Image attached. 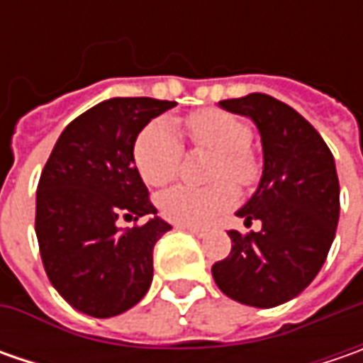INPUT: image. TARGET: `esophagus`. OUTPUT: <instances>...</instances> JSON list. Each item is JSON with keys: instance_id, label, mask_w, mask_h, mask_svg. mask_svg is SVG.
Masks as SVG:
<instances>
[{"instance_id": "esophagus-1", "label": "esophagus", "mask_w": 363, "mask_h": 363, "mask_svg": "<svg viewBox=\"0 0 363 363\" xmlns=\"http://www.w3.org/2000/svg\"><path fill=\"white\" fill-rule=\"evenodd\" d=\"M175 228H179V230H186V232H189V234H194V236H200V238H202L203 234H206L202 228H196V226H186V224H177Z\"/></svg>"}]
</instances>
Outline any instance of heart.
<instances>
[{
	"label": "heart",
	"mask_w": 363,
	"mask_h": 363,
	"mask_svg": "<svg viewBox=\"0 0 363 363\" xmlns=\"http://www.w3.org/2000/svg\"><path fill=\"white\" fill-rule=\"evenodd\" d=\"M186 129L194 145L216 153L210 175L218 182L206 188H169L160 196V212L175 224L202 226L236 202V189L224 177H230L238 186H250L257 182L260 167L248 149L252 139L248 123L230 113L218 108L194 113L186 121ZM133 155L149 186H165L179 172L184 145L174 125L160 119L139 133Z\"/></svg>",
	"instance_id": "1"
}]
</instances>
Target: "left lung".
I'll return each instance as SVG.
<instances>
[{"mask_svg": "<svg viewBox=\"0 0 363 363\" xmlns=\"http://www.w3.org/2000/svg\"><path fill=\"white\" fill-rule=\"evenodd\" d=\"M257 125L262 175L252 198L236 212L260 230H230L232 250L212 267L218 289L242 305L271 309L295 299L321 271L340 220L335 161L295 108L262 92L220 101Z\"/></svg>", "mask_w": 363, "mask_h": 363, "instance_id": "8db88e82", "label": "left lung"}]
</instances>
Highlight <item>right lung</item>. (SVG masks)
Returning <instances> with one entry per match:
<instances>
[{"label": "right lung", "mask_w": 363, "mask_h": 363, "mask_svg": "<svg viewBox=\"0 0 363 363\" xmlns=\"http://www.w3.org/2000/svg\"><path fill=\"white\" fill-rule=\"evenodd\" d=\"M174 101L117 96L72 121L50 153L35 194V236L50 283L80 313L106 319L145 297L153 246L172 226L149 202L135 141ZM150 218L121 229L118 220Z\"/></svg>", "instance_id": "right-lung-1"}]
</instances>
